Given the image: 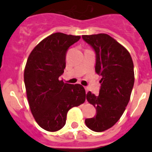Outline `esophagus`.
Masks as SVG:
<instances>
[{
	"instance_id": "34e87169",
	"label": "esophagus",
	"mask_w": 152,
	"mask_h": 152,
	"mask_svg": "<svg viewBox=\"0 0 152 152\" xmlns=\"http://www.w3.org/2000/svg\"><path fill=\"white\" fill-rule=\"evenodd\" d=\"M85 91H86V94H88V88H85Z\"/></svg>"
}]
</instances>
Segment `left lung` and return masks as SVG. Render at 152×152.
<instances>
[{
  "label": "left lung",
  "instance_id": "left-lung-1",
  "mask_svg": "<svg viewBox=\"0 0 152 152\" xmlns=\"http://www.w3.org/2000/svg\"><path fill=\"white\" fill-rule=\"evenodd\" d=\"M86 42L96 52L95 72L102 77L98 96L87 94V100L96 107V115L85 119L94 132H103L116 124L130 100L135 81L133 61L129 52L106 33L83 35Z\"/></svg>",
  "mask_w": 152,
  "mask_h": 152
}]
</instances>
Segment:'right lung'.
I'll list each match as a JSON object with an SVG mask.
<instances>
[{
	"label": "right lung",
	"instance_id": "add662e5",
	"mask_svg": "<svg viewBox=\"0 0 152 152\" xmlns=\"http://www.w3.org/2000/svg\"><path fill=\"white\" fill-rule=\"evenodd\" d=\"M80 38L52 33L42 40L28 57L24 83L29 108L36 123L46 131L61 129L70 109L85 101L82 85L67 84L58 78L66 66L67 50Z\"/></svg>",
	"mask_w": 152,
	"mask_h": 152
}]
</instances>
